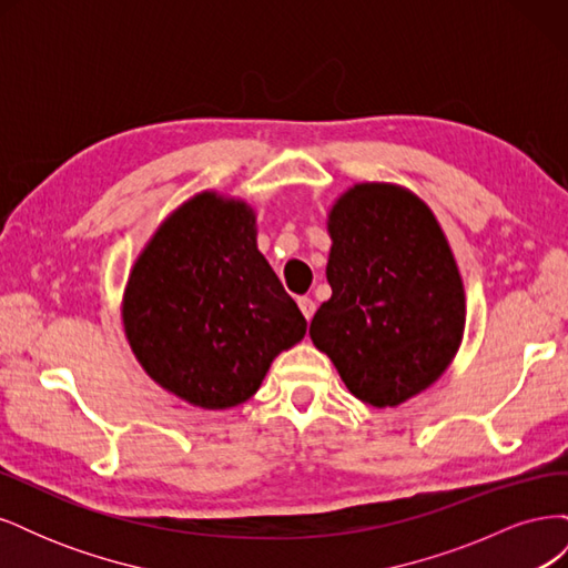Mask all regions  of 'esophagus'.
Masks as SVG:
<instances>
[{"mask_svg":"<svg viewBox=\"0 0 568 568\" xmlns=\"http://www.w3.org/2000/svg\"><path fill=\"white\" fill-rule=\"evenodd\" d=\"M298 307H301V313L305 315V320L311 322V320H313V315H315V301H313V298H307V296H303V298H298Z\"/></svg>","mask_w":568,"mask_h":568,"instance_id":"34e87169","label":"esophagus"}]
</instances>
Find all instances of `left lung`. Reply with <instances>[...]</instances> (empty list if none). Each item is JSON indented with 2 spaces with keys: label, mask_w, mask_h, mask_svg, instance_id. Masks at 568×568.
<instances>
[{
  "label": "left lung",
  "mask_w": 568,
  "mask_h": 568,
  "mask_svg": "<svg viewBox=\"0 0 568 568\" xmlns=\"http://www.w3.org/2000/svg\"><path fill=\"white\" fill-rule=\"evenodd\" d=\"M332 298L311 322L357 400L398 407L434 386L455 359L467 296L434 211L407 186L357 182L326 213Z\"/></svg>",
  "instance_id": "8db88e82"
}]
</instances>
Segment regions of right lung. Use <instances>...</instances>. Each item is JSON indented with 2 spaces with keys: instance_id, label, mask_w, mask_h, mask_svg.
Listing matches in <instances>:
<instances>
[{
  "instance_id": "obj_1",
  "label": "right lung",
  "mask_w": 568,
  "mask_h": 568,
  "mask_svg": "<svg viewBox=\"0 0 568 568\" xmlns=\"http://www.w3.org/2000/svg\"><path fill=\"white\" fill-rule=\"evenodd\" d=\"M120 315L142 369L201 409L253 398L272 359L307 329L257 251L251 203L215 189L186 199L151 234Z\"/></svg>"
}]
</instances>
